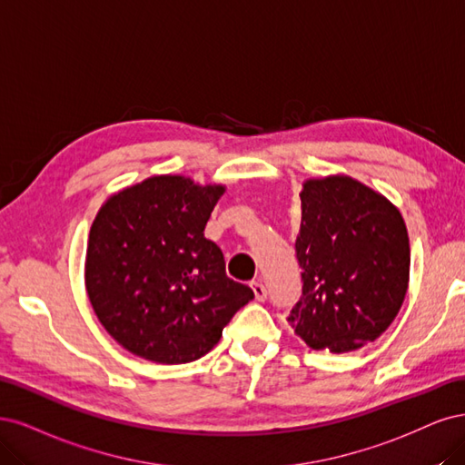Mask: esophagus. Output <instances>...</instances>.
I'll return each mask as SVG.
<instances>
[{"label": "esophagus", "mask_w": 465, "mask_h": 465, "mask_svg": "<svg viewBox=\"0 0 465 465\" xmlns=\"http://www.w3.org/2000/svg\"><path fill=\"white\" fill-rule=\"evenodd\" d=\"M251 290H252L254 299H257V302H266V288L262 286L261 282H252L251 283Z\"/></svg>", "instance_id": "34e87169"}]
</instances>
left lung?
<instances>
[{
    "mask_svg": "<svg viewBox=\"0 0 465 465\" xmlns=\"http://www.w3.org/2000/svg\"><path fill=\"white\" fill-rule=\"evenodd\" d=\"M299 197L303 295L288 321L312 350H359L392 324L406 297V223L391 201L348 175L309 179Z\"/></svg>",
    "mask_w": 465,
    "mask_h": 465,
    "instance_id": "1",
    "label": "left lung"
}]
</instances>
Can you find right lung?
<instances>
[{"mask_svg": "<svg viewBox=\"0 0 465 465\" xmlns=\"http://www.w3.org/2000/svg\"><path fill=\"white\" fill-rule=\"evenodd\" d=\"M223 185L154 175L102 204L88 235L84 283L108 334L154 363H189L211 351L254 297L226 276L204 226Z\"/></svg>", "mask_w": 465, "mask_h": 465, "instance_id": "obj_1", "label": "right lung"}]
</instances>
